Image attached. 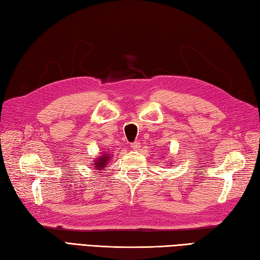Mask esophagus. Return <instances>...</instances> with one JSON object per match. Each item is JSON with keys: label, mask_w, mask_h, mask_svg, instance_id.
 <instances>
[{"label": "esophagus", "mask_w": 260, "mask_h": 260, "mask_svg": "<svg viewBox=\"0 0 260 260\" xmlns=\"http://www.w3.org/2000/svg\"><path fill=\"white\" fill-rule=\"evenodd\" d=\"M139 147H140V144L137 143V141H136V143H132V144H131V148H132V149H138Z\"/></svg>", "instance_id": "34e87169"}]
</instances>
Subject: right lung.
<instances>
[{
  "label": "right lung",
  "instance_id": "right-lung-1",
  "mask_svg": "<svg viewBox=\"0 0 260 260\" xmlns=\"http://www.w3.org/2000/svg\"><path fill=\"white\" fill-rule=\"evenodd\" d=\"M109 159H110L109 155L105 154V153H103L102 156H99V158H96L95 163H94V166H96L97 170L104 169L105 165L109 164Z\"/></svg>",
  "mask_w": 260,
  "mask_h": 260
}]
</instances>
